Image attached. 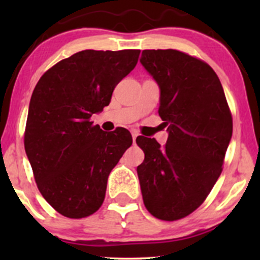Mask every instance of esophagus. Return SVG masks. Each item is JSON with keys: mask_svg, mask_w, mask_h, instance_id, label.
Listing matches in <instances>:
<instances>
[{"mask_svg": "<svg viewBox=\"0 0 260 260\" xmlns=\"http://www.w3.org/2000/svg\"><path fill=\"white\" fill-rule=\"evenodd\" d=\"M131 133H132V138H133V142H134L137 137H138V132H137V131H132V132H131Z\"/></svg>", "mask_w": 260, "mask_h": 260, "instance_id": "obj_1", "label": "esophagus"}]
</instances>
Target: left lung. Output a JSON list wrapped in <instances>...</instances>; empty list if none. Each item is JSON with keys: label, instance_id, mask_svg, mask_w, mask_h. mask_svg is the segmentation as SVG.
Here are the masks:
<instances>
[{"label": "left lung", "instance_id": "1", "mask_svg": "<svg viewBox=\"0 0 260 260\" xmlns=\"http://www.w3.org/2000/svg\"><path fill=\"white\" fill-rule=\"evenodd\" d=\"M140 63L160 88L159 115L169 138L161 147L138 137L144 161L137 168L151 215L175 221L201 207L221 175L232 116L213 68L177 50H144Z\"/></svg>", "mask_w": 260, "mask_h": 260}]
</instances>
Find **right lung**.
<instances>
[{
	"mask_svg": "<svg viewBox=\"0 0 260 260\" xmlns=\"http://www.w3.org/2000/svg\"><path fill=\"white\" fill-rule=\"evenodd\" d=\"M139 50H84L39 79L26 120L24 148L45 201L61 215L82 219L105 199L107 178L132 145L126 128L104 132L90 117L111 101L136 67Z\"/></svg>",
	"mask_w": 260,
	"mask_h": 260,
	"instance_id": "add662e5",
	"label": "right lung"
}]
</instances>
